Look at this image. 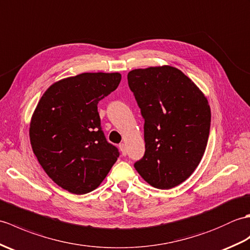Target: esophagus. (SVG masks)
Returning <instances> with one entry per match:
<instances>
[{
	"instance_id": "obj_1",
	"label": "esophagus",
	"mask_w": 250,
	"mask_h": 250,
	"mask_svg": "<svg viewBox=\"0 0 250 250\" xmlns=\"http://www.w3.org/2000/svg\"><path fill=\"white\" fill-rule=\"evenodd\" d=\"M119 147H120V151H121V153H122V155H123V156H126V146L124 143H121L120 146H119Z\"/></svg>"
}]
</instances>
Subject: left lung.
Wrapping results in <instances>:
<instances>
[{
	"instance_id": "8db88e82",
	"label": "left lung",
	"mask_w": 250,
	"mask_h": 250,
	"mask_svg": "<svg viewBox=\"0 0 250 250\" xmlns=\"http://www.w3.org/2000/svg\"><path fill=\"white\" fill-rule=\"evenodd\" d=\"M144 119V156L135 168L144 181L170 189L191 175L201 162L210 127L207 97L186 75L169 65L127 75Z\"/></svg>"
}]
</instances>
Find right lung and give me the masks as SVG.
Returning <instances> with one entry per match:
<instances>
[{"mask_svg":"<svg viewBox=\"0 0 250 250\" xmlns=\"http://www.w3.org/2000/svg\"><path fill=\"white\" fill-rule=\"evenodd\" d=\"M119 73H84L53 83L32 115L31 146L48 176L76 195L101 185L119 157L106 140L98 103L116 90Z\"/></svg>","mask_w":250,"mask_h":250,"instance_id":"right-lung-1","label":"right lung"}]
</instances>
